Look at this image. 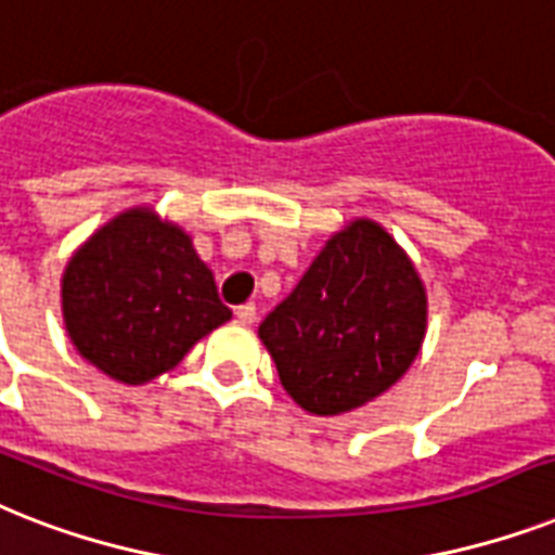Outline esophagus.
Returning <instances> with one entry per match:
<instances>
[{"label": "esophagus", "instance_id": "obj_1", "mask_svg": "<svg viewBox=\"0 0 555 555\" xmlns=\"http://www.w3.org/2000/svg\"><path fill=\"white\" fill-rule=\"evenodd\" d=\"M234 318H237V321H241V323H255V321H257L255 304L237 306V309H234Z\"/></svg>", "mask_w": 555, "mask_h": 555}]
</instances>
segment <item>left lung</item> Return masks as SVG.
<instances>
[{"label": "left lung", "instance_id": "left-lung-1", "mask_svg": "<svg viewBox=\"0 0 555 555\" xmlns=\"http://www.w3.org/2000/svg\"><path fill=\"white\" fill-rule=\"evenodd\" d=\"M257 335L298 406L312 415L352 412L396 387L418 358L427 286L384 225L354 217Z\"/></svg>", "mask_w": 555, "mask_h": 555}]
</instances>
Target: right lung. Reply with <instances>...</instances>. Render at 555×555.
I'll list each match as a JSON object with an SVG mask.
<instances>
[{"instance_id": "obj_1", "label": "right lung", "mask_w": 555, "mask_h": 555, "mask_svg": "<svg viewBox=\"0 0 555 555\" xmlns=\"http://www.w3.org/2000/svg\"><path fill=\"white\" fill-rule=\"evenodd\" d=\"M62 321L91 366L126 387L175 370L232 312L192 234L131 206L102 223L65 263Z\"/></svg>"}]
</instances>
